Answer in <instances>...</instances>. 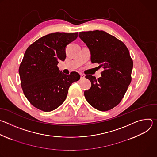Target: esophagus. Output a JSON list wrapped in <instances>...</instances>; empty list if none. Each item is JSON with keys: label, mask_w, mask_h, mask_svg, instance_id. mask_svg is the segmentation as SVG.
Masks as SVG:
<instances>
[{"label": "esophagus", "mask_w": 157, "mask_h": 157, "mask_svg": "<svg viewBox=\"0 0 157 157\" xmlns=\"http://www.w3.org/2000/svg\"><path fill=\"white\" fill-rule=\"evenodd\" d=\"M80 76H81V79H84L85 78V76L83 75V74H80Z\"/></svg>", "instance_id": "1"}]
</instances>
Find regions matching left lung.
Returning a JSON list of instances; mask_svg holds the SVG:
<instances>
[{"instance_id": "1", "label": "left lung", "mask_w": 157, "mask_h": 157, "mask_svg": "<svg viewBox=\"0 0 157 157\" xmlns=\"http://www.w3.org/2000/svg\"><path fill=\"white\" fill-rule=\"evenodd\" d=\"M79 38L91 52V61L104 68L101 77L86 75L91 87L84 93L88 103L100 111L117 105L130 84L133 61L125 44L102 30L81 32Z\"/></svg>"}]
</instances>
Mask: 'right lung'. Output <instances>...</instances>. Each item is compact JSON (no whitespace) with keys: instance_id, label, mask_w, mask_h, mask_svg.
Here are the masks:
<instances>
[{"instance_id":"right-lung-1","label":"right lung","mask_w":157,"mask_h":157,"mask_svg":"<svg viewBox=\"0 0 157 157\" xmlns=\"http://www.w3.org/2000/svg\"><path fill=\"white\" fill-rule=\"evenodd\" d=\"M78 32H55L44 36L28 47L19 67L24 94L35 107L52 111L65 101L68 89L80 75H65L58 68L66 58V47L75 40Z\"/></svg>"}]
</instances>
